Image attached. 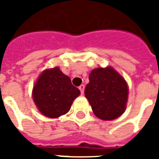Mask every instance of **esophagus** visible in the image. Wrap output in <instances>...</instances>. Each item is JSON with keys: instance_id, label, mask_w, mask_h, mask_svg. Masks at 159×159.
I'll return each instance as SVG.
<instances>
[{"instance_id": "obj_1", "label": "esophagus", "mask_w": 159, "mask_h": 159, "mask_svg": "<svg viewBox=\"0 0 159 159\" xmlns=\"http://www.w3.org/2000/svg\"><path fill=\"white\" fill-rule=\"evenodd\" d=\"M79 89L80 90V93H81V95L84 94V89H85V86L84 85H80V87H79Z\"/></svg>"}]
</instances>
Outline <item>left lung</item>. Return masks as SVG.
<instances>
[{"label": "left lung", "instance_id": "left-lung-1", "mask_svg": "<svg viewBox=\"0 0 159 159\" xmlns=\"http://www.w3.org/2000/svg\"><path fill=\"white\" fill-rule=\"evenodd\" d=\"M85 96L97 118L112 120L125 111L128 88L125 80L111 67L96 68L89 74Z\"/></svg>", "mask_w": 159, "mask_h": 159}]
</instances>
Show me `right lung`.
<instances>
[{
	"label": "right lung",
	"mask_w": 159,
	"mask_h": 159,
	"mask_svg": "<svg viewBox=\"0 0 159 159\" xmlns=\"http://www.w3.org/2000/svg\"><path fill=\"white\" fill-rule=\"evenodd\" d=\"M80 95L79 89L58 67L44 70L33 90L34 101L39 111L51 119L68 112L73 100Z\"/></svg>",
	"instance_id": "obj_1"
}]
</instances>
